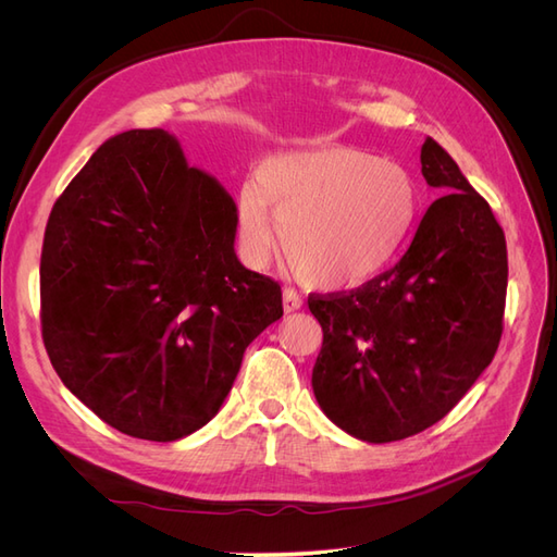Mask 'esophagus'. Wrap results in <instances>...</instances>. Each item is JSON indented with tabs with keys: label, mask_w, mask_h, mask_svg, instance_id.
Wrapping results in <instances>:
<instances>
[{
	"label": "esophagus",
	"mask_w": 557,
	"mask_h": 557,
	"mask_svg": "<svg viewBox=\"0 0 557 557\" xmlns=\"http://www.w3.org/2000/svg\"><path fill=\"white\" fill-rule=\"evenodd\" d=\"M301 301H305V299H301V295L295 288H285L283 290V309L288 311V313L297 311L301 307Z\"/></svg>",
	"instance_id": "obj_1"
}]
</instances>
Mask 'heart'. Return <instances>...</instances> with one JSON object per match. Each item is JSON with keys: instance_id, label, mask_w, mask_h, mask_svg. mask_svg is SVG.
Segmentation results:
<instances>
[{"instance_id": "b5f03b06", "label": "heart", "mask_w": 557, "mask_h": 557, "mask_svg": "<svg viewBox=\"0 0 557 557\" xmlns=\"http://www.w3.org/2000/svg\"><path fill=\"white\" fill-rule=\"evenodd\" d=\"M418 215L411 174L360 148L323 146L260 166L237 201L244 256L267 267L281 250L323 288H358L391 264Z\"/></svg>"}]
</instances>
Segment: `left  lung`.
I'll return each mask as SVG.
<instances>
[{"instance_id": "left-lung-1", "label": "left lung", "mask_w": 557, "mask_h": 557, "mask_svg": "<svg viewBox=\"0 0 557 557\" xmlns=\"http://www.w3.org/2000/svg\"><path fill=\"white\" fill-rule=\"evenodd\" d=\"M432 201L401 260L356 290L309 295L323 327L313 364L320 409L369 444L432 428L493 362L507 305V239L491 205L434 139Z\"/></svg>"}]
</instances>
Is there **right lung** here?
Instances as JSON below:
<instances>
[{"instance_id":"right-lung-1","label":"right lung","mask_w":557,"mask_h":557,"mask_svg":"<svg viewBox=\"0 0 557 557\" xmlns=\"http://www.w3.org/2000/svg\"><path fill=\"white\" fill-rule=\"evenodd\" d=\"M237 207L160 127L107 139L48 215L41 336L50 364L117 432L188 436L221 409L281 285L234 256Z\"/></svg>"}]
</instances>
